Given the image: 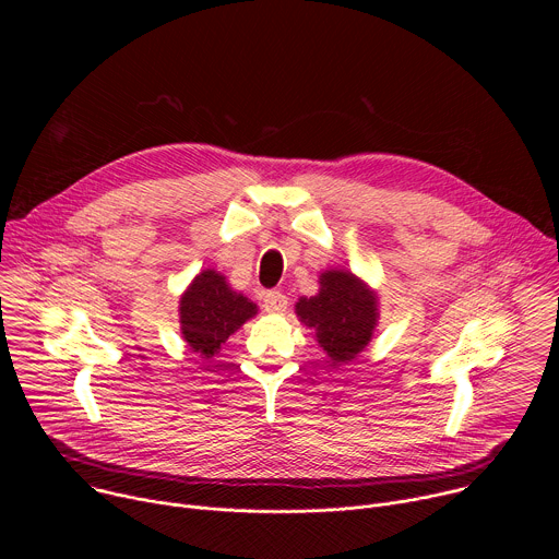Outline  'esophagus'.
Returning <instances> with one entry per match:
<instances>
[{
	"mask_svg": "<svg viewBox=\"0 0 559 559\" xmlns=\"http://www.w3.org/2000/svg\"><path fill=\"white\" fill-rule=\"evenodd\" d=\"M263 307L272 313H278V311H285L287 309V296L283 292H267L263 296Z\"/></svg>",
	"mask_w": 559,
	"mask_h": 559,
	"instance_id": "esophagus-1",
	"label": "esophagus"
}]
</instances>
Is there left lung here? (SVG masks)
<instances>
[{
	"label": "left lung",
	"mask_w": 559,
	"mask_h": 559,
	"mask_svg": "<svg viewBox=\"0 0 559 559\" xmlns=\"http://www.w3.org/2000/svg\"><path fill=\"white\" fill-rule=\"evenodd\" d=\"M298 321L313 330L332 367L354 360L378 325V294L349 270H325L318 276V294L298 298Z\"/></svg>",
	"instance_id": "obj_1"
}]
</instances>
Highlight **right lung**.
Masks as SVG:
<instances>
[{
    "instance_id": "add662e5",
    "label": "right lung",
    "mask_w": 559,
    "mask_h": 559,
    "mask_svg": "<svg viewBox=\"0 0 559 559\" xmlns=\"http://www.w3.org/2000/svg\"><path fill=\"white\" fill-rule=\"evenodd\" d=\"M257 313V302L231 289L221 272L203 270L192 278L179 300L181 336L192 352L212 358Z\"/></svg>"
}]
</instances>
